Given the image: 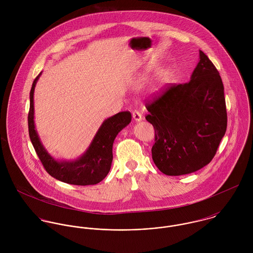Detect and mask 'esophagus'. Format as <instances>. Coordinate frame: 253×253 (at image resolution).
Here are the masks:
<instances>
[{"mask_svg":"<svg viewBox=\"0 0 253 253\" xmlns=\"http://www.w3.org/2000/svg\"><path fill=\"white\" fill-rule=\"evenodd\" d=\"M132 118H133V120L135 121V122H141L142 120H143V117H142V115L140 114V112L139 111H133L132 112Z\"/></svg>","mask_w":253,"mask_h":253,"instance_id":"34e87169","label":"esophagus"}]
</instances>
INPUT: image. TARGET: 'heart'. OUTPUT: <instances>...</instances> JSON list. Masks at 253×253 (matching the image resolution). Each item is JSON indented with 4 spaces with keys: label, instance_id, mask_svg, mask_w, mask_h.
<instances>
[{
    "label": "heart",
    "instance_id": "1",
    "mask_svg": "<svg viewBox=\"0 0 253 253\" xmlns=\"http://www.w3.org/2000/svg\"><path fill=\"white\" fill-rule=\"evenodd\" d=\"M165 79H166V74L164 72L159 73V75H158V83L162 84L165 81Z\"/></svg>",
    "mask_w": 253,
    "mask_h": 253
}]
</instances>
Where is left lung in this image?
Segmentation results:
<instances>
[{
    "mask_svg": "<svg viewBox=\"0 0 253 253\" xmlns=\"http://www.w3.org/2000/svg\"><path fill=\"white\" fill-rule=\"evenodd\" d=\"M190 82L172 85L146 108L155 128L152 158L166 175L195 172L209 165L227 128L224 86L219 72L200 50Z\"/></svg>",
    "mask_w": 253,
    "mask_h": 253,
    "instance_id": "obj_1",
    "label": "left lung"
}]
</instances>
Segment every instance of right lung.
<instances>
[{"instance_id": "obj_1", "label": "right lung", "mask_w": 253, "mask_h": 253, "mask_svg": "<svg viewBox=\"0 0 253 253\" xmlns=\"http://www.w3.org/2000/svg\"><path fill=\"white\" fill-rule=\"evenodd\" d=\"M38 75L30 91L28 127L31 142L37 155L49 175L72 185H94L103 180L110 171L113 161V143L118 133L131 122V114L120 112L104 120L87 149L75 160H59L52 157L42 143L34 121V91Z\"/></svg>"}]
</instances>
